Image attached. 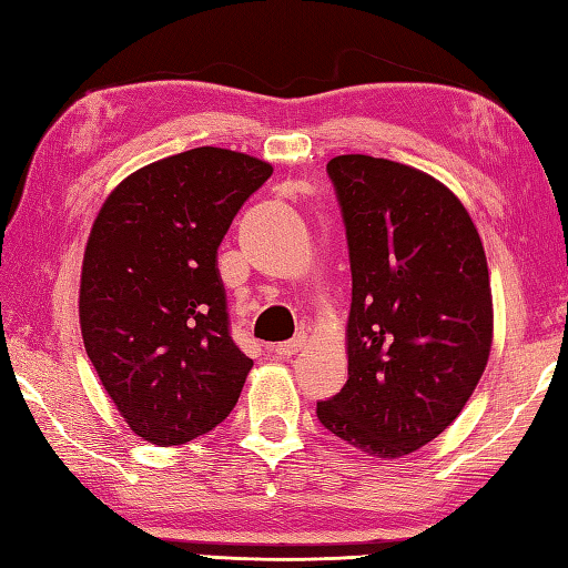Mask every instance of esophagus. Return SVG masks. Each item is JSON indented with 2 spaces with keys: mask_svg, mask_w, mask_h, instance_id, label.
<instances>
[{
  "mask_svg": "<svg viewBox=\"0 0 568 568\" xmlns=\"http://www.w3.org/2000/svg\"><path fill=\"white\" fill-rule=\"evenodd\" d=\"M303 344H305V335H297V337H293V339H287V342L275 344L273 352L277 354V357H293L295 352L303 349Z\"/></svg>",
  "mask_w": 568,
  "mask_h": 568,
  "instance_id": "obj_1",
  "label": "esophagus"
}]
</instances>
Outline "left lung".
<instances>
[{
  "mask_svg": "<svg viewBox=\"0 0 568 568\" xmlns=\"http://www.w3.org/2000/svg\"><path fill=\"white\" fill-rule=\"evenodd\" d=\"M327 174L349 246V376L317 418L354 448L398 458L440 436L485 372L483 241L460 199L414 166L339 154Z\"/></svg>",
  "mask_w": 568,
  "mask_h": 568,
  "instance_id": "left-lung-1",
  "label": "left lung"
}]
</instances>
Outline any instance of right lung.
<instances>
[{
    "instance_id": "1",
    "label": "right lung",
    "mask_w": 568,
    "mask_h": 568,
    "mask_svg": "<svg viewBox=\"0 0 568 568\" xmlns=\"http://www.w3.org/2000/svg\"><path fill=\"white\" fill-rule=\"evenodd\" d=\"M268 162L196 148L122 180L88 239L81 332L108 396L140 438L182 446L236 406L253 359L231 337L216 253Z\"/></svg>"
}]
</instances>
